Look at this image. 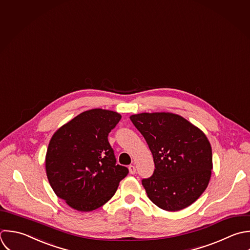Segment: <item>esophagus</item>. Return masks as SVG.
Returning <instances> with one entry per match:
<instances>
[{"label": "esophagus", "mask_w": 250, "mask_h": 250, "mask_svg": "<svg viewBox=\"0 0 250 250\" xmlns=\"http://www.w3.org/2000/svg\"><path fill=\"white\" fill-rule=\"evenodd\" d=\"M128 170H129V173H130V174H134V173L136 172V168H135V167L132 166V165L128 167Z\"/></svg>", "instance_id": "esophagus-1"}]
</instances>
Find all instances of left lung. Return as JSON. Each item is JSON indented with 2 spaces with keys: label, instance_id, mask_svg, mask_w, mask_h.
<instances>
[{
  "label": "left lung",
  "instance_id": "left-lung-1",
  "mask_svg": "<svg viewBox=\"0 0 250 250\" xmlns=\"http://www.w3.org/2000/svg\"><path fill=\"white\" fill-rule=\"evenodd\" d=\"M129 118L154 158L153 175L142 180L149 199L167 211L191 206L211 176L212 151L206 134L172 113H141Z\"/></svg>",
  "mask_w": 250,
  "mask_h": 250
}]
</instances>
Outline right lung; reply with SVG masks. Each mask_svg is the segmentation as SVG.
<instances>
[{"label": "right lung", "mask_w": 250, "mask_h": 250, "mask_svg": "<svg viewBox=\"0 0 250 250\" xmlns=\"http://www.w3.org/2000/svg\"><path fill=\"white\" fill-rule=\"evenodd\" d=\"M122 116L91 109L81 113L52 135L45 171L55 195L72 208L87 212L105 205L128 169L117 165L108 134Z\"/></svg>", "instance_id": "obj_1"}]
</instances>
